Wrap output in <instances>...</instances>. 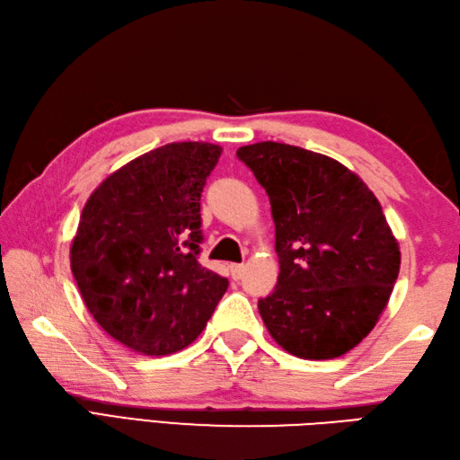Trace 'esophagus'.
Masks as SVG:
<instances>
[{"label":"esophagus","mask_w":460,"mask_h":460,"mask_svg":"<svg viewBox=\"0 0 460 460\" xmlns=\"http://www.w3.org/2000/svg\"><path fill=\"white\" fill-rule=\"evenodd\" d=\"M229 269H231V277L235 279V281H239V279L243 277V271H245V265H241V263H233Z\"/></svg>","instance_id":"34e87169"}]
</instances>
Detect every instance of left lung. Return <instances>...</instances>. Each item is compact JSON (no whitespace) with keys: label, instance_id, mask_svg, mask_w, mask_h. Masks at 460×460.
<instances>
[{"label":"left lung","instance_id":"1","mask_svg":"<svg viewBox=\"0 0 460 460\" xmlns=\"http://www.w3.org/2000/svg\"><path fill=\"white\" fill-rule=\"evenodd\" d=\"M265 189L279 279L259 299L271 337L301 358H335L371 332L399 277L401 253L381 203L339 161L287 143L237 151Z\"/></svg>","mask_w":460,"mask_h":460}]
</instances>
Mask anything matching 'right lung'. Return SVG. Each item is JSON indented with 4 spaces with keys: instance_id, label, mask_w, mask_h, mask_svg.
<instances>
[{
    "instance_id": "obj_1",
    "label": "right lung",
    "mask_w": 460,
    "mask_h": 460,
    "mask_svg": "<svg viewBox=\"0 0 460 460\" xmlns=\"http://www.w3.org/2000/svg\"><path fill=\"white\" fill-rule=\"evenodd\" d=\"M221 147L169 143L115 171L89 197L71 271L89 313L143 355L193 343L229 287L199 263L201 195Z\"/></svg>"
}]
</instances>
